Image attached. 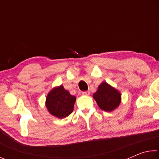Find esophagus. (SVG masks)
<instances>
[{
    "mask_svg": "<svg viewBox=\"0 0 159 159\" xmlns=\"http://www.w3.org/2000/svg\"><path fill=\"white\" fill-rule=\"evenodd\" d=\"M90 94V91H83V92H82V95H89Z\"/></svg>",
    "mask_w": 159,
    "mask_h": 159,
    "instance_id": "1",
    "label": "esophagus"
}]
</instances>
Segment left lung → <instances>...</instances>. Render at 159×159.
Instances as JSON below:
<instances>
[{
	"mask_svg": "<svg viewBox=\"0 0 159 159\" xmlns=\"http://www.w3.org/2000/svg\"><path fill=\"white\" fill-rule=\"evenodd\" d=\"M120 94L111 85L103 82L99 85L93 98L101 109L105 111H111L117 108L120 102Z\"/></svg>",
	"mask_w": 159,
	"mask_h": 159,
	"instance_id": "8db88e82",
	"label": "left lung"
}]
</instances>
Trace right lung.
<instances>
[{"instance_id":"right-lung-1","label":"right lung","mask_w":159,"mask_h":159,"mask_svg":"<svg viewBox=\"0 0 159 159\" xmlns=\"http://www.w3.org/2000/svg\"><path fill=\"white\" fill-rule=\"evenodd\" d=\"M76 97L71 95L62 85L55 88L48 93L46 107L51 114L64 118L73 112Z\"/></svg>"}]
</instances>
